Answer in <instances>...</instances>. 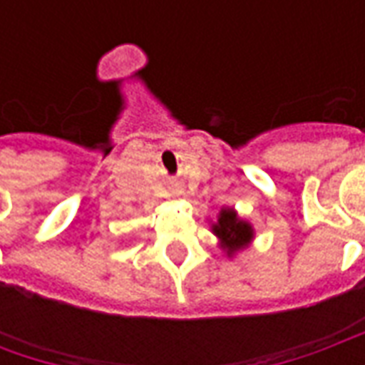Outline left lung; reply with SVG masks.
I'll list each match as a JSON object with an SVG mask.
<instances>
[{
  "instance_id": "8db88e82",
  "label": "left lung",
  "mask_w": 365,
  "mask_h": 365,
  "mask_svg": "<svg viewBox=\"0 0 365 365\" xmlns=\"http://www.w3.org/2000/svg\"><path fill=\"white\" fill-rule=\"evenodd\" d=\"M213 232L221 238L222 246L227 248L229 256L240 248H245L254 237L252 227L246 221H240L232 209H222L219 213V221L213 225Z\"/></svg>"
}]
</instances>
